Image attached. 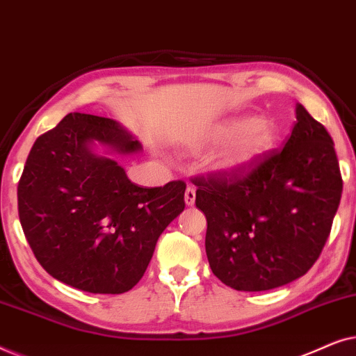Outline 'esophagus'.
<instances>
[{"label":"esophagus","mask_w":356,"mask_h":356,"mask_svg":"<svg viewBox=\"0 0 356 356\" xmlns=\"http://www.w3.org/2000/svg\"><path fill=\"white\" fill-rule=\"evenodd\" d=\"M194 201H196V189L188 186L186 193H184V202H186V206H194Z\"/></svg>","instance_id":"1"}]
</instances>
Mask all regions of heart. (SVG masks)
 Segmentation results:
<instances>
[{"label": "heart", "mask_w": 356, "mask_h": 356, "mask_svg": "<svg viewBox=\"0 0 356 356\" xmlns=\"http://www.w3.org/2000/svg\"><path fill=\"white\" fill-rule=\"evenodd\" d=\"M225 139L230 140L213 159V167L220 172L240 173L270 152L277 143V129L269 120L241 115L216 124L201 138L206 144Z\"/></svg>", "instance_id": "1"}]
</instances>
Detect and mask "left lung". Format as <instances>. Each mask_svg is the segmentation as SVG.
<instances>
[{
    "mask_svg": "<svg viewBox=\"0 0 356 356\" xmlns=\"http://www.w3.org/2000/svg\"><path fill=\"white\" fill-rule=\"evenodd\" d=\"M284 149L245 177L196 178V207L207 218L213 275L240 291H264L305 275L327 241L342 177L327 131L301 104Z\"/></svg>",
    "mask_w": 356,
    "mask_h": 356,
    "instance_id": "obj_1",
    "label": "left lung"
}]
</instances>
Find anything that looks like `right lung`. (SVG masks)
<instances>
[{"label":"right lung","mask_w":356,"mask_h":356,"mask_svg":"<svg viewBox=\"0 0 356 356\" xmlns=\"http://www.w3.org/2000/svg\"><path fill=\"white\" fill-rule=\"evenodd\" d=\"M140 150L118 121L86 113L66 115L35 140L17 186L19 218L56 280L118 295L144 275L159 236L183 212L186 184L131 183L116 157Z\"/></svg>","instance_id":"right-lung-1"}]
</instances>
